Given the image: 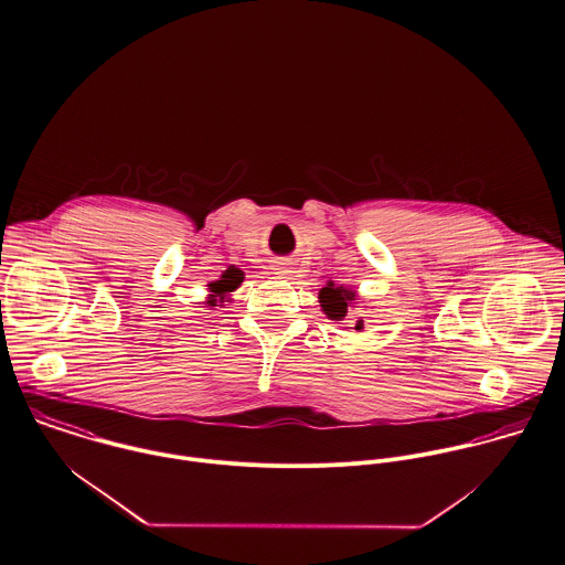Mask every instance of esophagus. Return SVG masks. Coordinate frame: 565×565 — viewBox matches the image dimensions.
<instances>
[{
    "instance_id": "34e87169",
    "label": "esophagus",
    "mask_w": 565,
    "mask_h": 565,
    "mask_svg": "<svg viewBox=\"0 0 565 565\" xmlns=\"http://www.w3.org/2000/svg\"><path fill=\"white\" fill-rule=\"evenodd\" d=\"M279 275H286V270H281V268H279Z\"/></svg>"
}]
</instances>
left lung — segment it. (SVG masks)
<instances>
[{"instance_id":"1","label":"left lung","mask_w":565,"mask_h":565,"mask_svg":"<svg viewBox=\"0 0 565 565\" xmlns=\"http://www.w3.org/2000/svg\"><path fill=\"white\" fill-rule=\"evenodd\" d=\"M319 299H321L323 312H326L332 321H342V319L347 317V308H349V303L355 299V295H353L351 290H347L344 286L328 284V286L319 292ZM355 330H362V319L355 321Z\"/></svg>"}]
</instances>
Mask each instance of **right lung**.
<instances>
[{
    "label": "right lung",
    "mask_w": 565,
    "mask_h": 565,
    "mask_svg": "<svg viewBox=\"0 0 565 565\" xmlns=\"http://www.w3.org/2000/svg\"><path fill=\"white\" fill-rule=\"evenodd\" d=\"M239 284H242V273H239L237 268H228L218 281L210 284V290L214 292V297H221V299H223V297H225V292L235 290ZM214 301H216V299H214Z\"/></svg>",
    "instance_id": "obj_1"
}]
</instances>
